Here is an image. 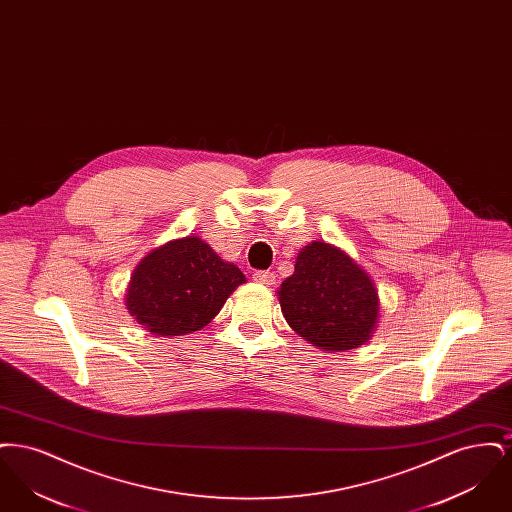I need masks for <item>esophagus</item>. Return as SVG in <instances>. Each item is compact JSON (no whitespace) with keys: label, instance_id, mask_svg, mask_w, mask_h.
<instances>
[{"label":"esophagus","instance_id":"1","mask_svg":"<svg viewBox=\"0 0 512 512\" xmlns=\"http://www.w3.org/2000/svg\"><path fill=\"white\" fill-rule=\"evenodd\" d=\"M253 280H255L257 284L272 286V284L276 282V276H274L272 272H268V270H255V272H253Z\"/></svg>","mask_w":512,"mask_h":512}]
</instances>
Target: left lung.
Returning <instances> with one entry per match:
<instances>
[{
	"instance_id": "8db88e82",
	"label": "left lung",
	"mask_w": 512,
	"mask_h": 512,
	"mask_svg": "<svg viewBox=\"0 0 512 512\" xmlns=\"http://www.w3.org/2000/svg\"><path fill=\"white\" fill-rule=\"evenodd\" d=\"M276 293L293 332L328 353L361 347L380 318L374 280L343 249L326 242L299 251L292 276Z\"/></svg>"
}]
</instances>
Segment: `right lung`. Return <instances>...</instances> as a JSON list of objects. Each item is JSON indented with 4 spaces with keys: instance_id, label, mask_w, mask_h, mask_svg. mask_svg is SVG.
I'll return each instance as SVG.
<instances>
[{
    "instance_id": "1",
    "label": "right lung",
    "mask_w": 512,
    "mask_h": 512,
    "mask_svg": "<svg viewBox=\"0 0 512 512\" xmlns=\"http://www.w3.org/2000/svg\"><path fill=\"white\" fill-rule=\"evenodd\" d=\"M240 284V268L222 261L201 238L186 236L153 249L136 265L124 305L147 332L186 336L217 317Z\"/></svg>"
}]
</instances>
